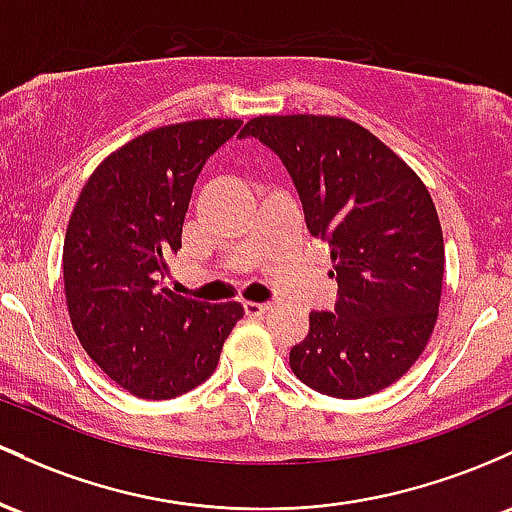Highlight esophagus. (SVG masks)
<instances>
[{
	"label": "esophagus",
	"mask_w": 512,
	"mask_h": 512,
	"mask_svg": "<svg viewBox=\"0 0 512 512\" xmlns=\"http://www.w3.org/2000/svg\"><path fill=\"white\" fill-rule=\"evenodd\" d=\"M246 317H263V314L271 312V304L268 302H244Z\"/></svg>",
	"instance_id": "obj_1"
}]
</instances>
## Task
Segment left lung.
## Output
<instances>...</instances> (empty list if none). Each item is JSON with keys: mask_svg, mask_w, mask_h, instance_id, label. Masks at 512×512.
Returning a JSON list of instances; mask_svg holds the SVG:
<instances>
[{"mask_svg": "<svg viewBox=\"0 0 512 512\" xmlns=\"http://www.w3.org/2000/svg\"><path fill=\"white\" fill-rule=\"evenodd\" d=\"M256 137L295 183L312 237L331 249L333 312L309 314L290 350L307 387L338 399L370 396L399 380L438 319L445 246L433 198L384 142L333 116H258Z\"/></svg>", "mask_w": 512, "mask_h": 512, "instance_id": "left-lung-1", "label": "left lung"}]
</instances>
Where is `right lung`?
<instances>
[{"label":"right lung","instance_id":"add662e5","mask_svg":"<svg viewBox=\"0 0 512 512\" xmlns=\"http://www.w3.org/2000/svg\"><path fill=\"white\" fill-rule=\"evenodd\" d=\"M239 128L210 118L149 130L113 152L74 205L62 249L74 333L140 399H174L208 380L244 317L239 302L191 300L164 285L193 183Z\"/></svg>","mask_w":512,"mask_h":512}]
</instances>
